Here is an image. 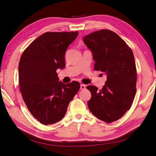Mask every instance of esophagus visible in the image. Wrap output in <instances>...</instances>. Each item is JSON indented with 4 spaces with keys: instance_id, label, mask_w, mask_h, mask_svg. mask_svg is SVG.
I'll use <instances>...</instances> for the list:
<instances>
[{
    "instance_id": "1",
    "label": "esophagus",
    "mask_w": 156,
    "mask_h": 156,
    "mask_svg": "<svg viewBox=\"0 0 156 156\" xmlns=\"http://www.w3.org/2000/svg\"><path fill=\"white\" fill-rule=\"evenodd\" d=\"M86 88V86L84 85V84H81V87H80V89L81 90H84V89H85Z\"/></svg>"
}]
</instances>
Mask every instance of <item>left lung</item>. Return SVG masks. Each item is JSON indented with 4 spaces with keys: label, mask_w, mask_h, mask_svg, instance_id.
Returning a JSON list of instances; mask_svg holds the SVG:
<instances>
[{
    "label": "left lung",
    "mask_w": 156,
    "mask_h": 156,
    "mask_svg": "<svg viewBox=\"0 0 156 156\" xmlns=\"http://www.w3.org/2000/svg\"><path fill=\"white\" fill-rule=\"evenodd\" d=\"M83 40L92 51L94 69L107 75L101 90L93 85L87 87L91 92L88 107L98 119L111 123L129 109L135 96L136 70L133 51L110 30L95 31Z\"/></svg>",
    "instance_id": "left-lung-1"
}]
</instances>
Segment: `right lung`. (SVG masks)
Returning a JSON list of instances; mask_svg holds the SVG:
<instances>
[{
    "label": "right lung",
    "instance_id": "obj_1",
    "mask_svg": "<svg viewBox=\"0 0 156 156\" xmlns=\"http://www.w3.org/2000/svg\"><path fill=\"white\" fill-rule=\"evenodd\" d=\"M78 32H48L23 51L19 64V84L28 109L37 121L53 124L63 119L80 88L59 81L56 71L65 67V53Z\"/></svg>",
    "mask_w": 156,
    "mask_h": 156
}]
</instances>
